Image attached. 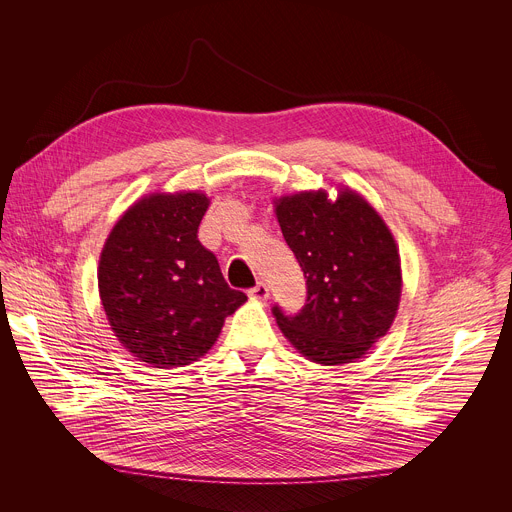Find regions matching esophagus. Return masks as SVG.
Instances as JSON below:
<instances>
[{
  "instance_id": "obj_1",
  "label": "esophagus",
  "mask_w": 512,
  "mask_h": 512,
  "mask_svg": "<svg viewBox=\"0 0 512 512\" xmlns=\"http://www.w3.org/2000/svg\"><path fill=\"white\" fill-rule=\"evenodd\" d=\"M249 298L253 300H267L269 298V287L263 283V281H257V285H253L249 291Z\"/></svg>"
}]
</instances>
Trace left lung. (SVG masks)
<instances>
[{"instance_id":"left-lung-1","label":"left lung","mask_w":512,"mask_h":512,"mask_svg":"<svg viewBox=\"0 0 512 512\" xmlns=\"http://www.w3.org/2000/svg\"><path fill=\"white\" fill-rule=\"evenodd\" d=\"M277 221L306 277L298 314L271 308L281 332L318 364H344L367 354L387 334L401 298V259L373 206L344 190L277 200Z\"/></svg>"}]
</instances>
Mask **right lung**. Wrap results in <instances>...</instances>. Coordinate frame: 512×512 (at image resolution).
I'll use <instances>...</instances> for the list:
<instances>
[{"mask_svg":"<svg viewBox=\"0 0 512 512\" xmlns=\"http://www.w3.org/2000/svg\"><path fill=\"white\" fill-rule=\"evenodd\" d=\"M206 208L198 192L145 196L121 216L101 253L99 294L109 324L156 369L204 356L247 300L198 241Z\"/></svg>","mask_w":512,"mask_h":512,"instance_id":"right-lung-1","label":"right lung"}]
</instances>
